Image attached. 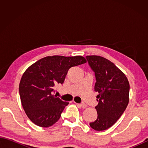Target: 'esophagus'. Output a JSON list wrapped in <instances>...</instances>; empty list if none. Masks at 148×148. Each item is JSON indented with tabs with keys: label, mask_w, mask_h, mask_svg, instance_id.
I'll list each match as a JSON object with an SVG mask.
<instances>
[{
	"label": "esophagus",
	"mask_w": 148,
	"mask_h": 148,
	"mask_svg": "<svg viewBox=\"0 0 148 148\" xmlns=\"http://www.w3.org/2000/svg\"><path fill=\"white\" fill-rule=\"evenodd\" d=\"M77 105L80 107V108H86L87 106L85 104V103H77Z\"/></svg>",
	"instance_id": "1"
}]
</instances>
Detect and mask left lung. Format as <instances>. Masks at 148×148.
Wrapping results in <instances>:
<instances>
[{
	"label": "left lung",
	"mask_w": 148,
	"mask_h": 148,
	"mask_svg": "<svg viewBox=\"0 0 148 148\" xmlns=\"http://www.w3.org/2000/svg\"><path fill=\"white\" fill-rule=\"evenodd\" d=\"M86 58L95 72V91L98 105L95 107L97 118L90 123L97 131L107 130L120 118L129 102L130 84L127 77L112 62L100 56L90 55Z\"/></svg>",
	"instance_id": "obj_1"
}]
</instances>
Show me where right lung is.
I'll use <instances>...</instances> for the list:
<instances>
[{"instance_id": "right-lung-1", "label": "right lung", "mask_w": 148, "mask_h": 148, "mask_svg": "<svg viewBox=\"0 0 148 148\" xmlns=\"http://www.w3.org/2000/svg\"><path fill=\"white\" fill-rule=\"evenodd\" d=\"M86 62L82 56L55 55L40 59L27 69L19 92L24 111L34 124L49 127L58 120L69 102L53 95V87L64 83L69 69Z\"/></svg>"}]
</instances>
